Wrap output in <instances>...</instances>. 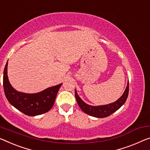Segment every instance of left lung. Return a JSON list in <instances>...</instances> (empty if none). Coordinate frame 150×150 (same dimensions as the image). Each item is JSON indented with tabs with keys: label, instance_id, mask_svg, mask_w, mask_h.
I'll return each instance as SVG.
<instances>
[{
	"label": "left lung",
	"instance_id": "1",
	"mask_svg": "<svg viewBox=\"0 0 150 150\" xmlns=\"http://www.w3.org/2000/svg\"><path fill=\"white\" fill-rule=\"evenodd\" d=\"M128 94L129 82H127V85L125 91H124L123 94H122V96L118 100L108 105L92 106L84 103L82 100L81 98L78 95L76 90H75V97L76 99L78 105L80 109L85 113L91 115V116L96 117V118H104V117H107L112 113H113L115 111H117L119 109H120L121 106L125 103L127 98Z\"/></svg>",
	"mask_w": 150,
	"mask_h": 150
}]
</instances>
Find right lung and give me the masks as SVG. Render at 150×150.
<instances>
[{"instance_id": "obj_1", "label": "right lung", "mask_w": 150, "mask_h": 150, "mask_svg": "<svg viewBox=\"0 0 150 150\" xmlns=\"http://www.w3.org/2000/svg\"><path fill=\"white\" fill-rule=\"evenodd\" d=\"M7 66L8 62L4 70L3 87L4 94L10 104L28 116H36L49 111L54 106L62 83L49 87L38 93H21L14 88L9 82Z\"/></svg>"}]
</instances>
